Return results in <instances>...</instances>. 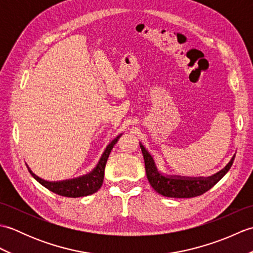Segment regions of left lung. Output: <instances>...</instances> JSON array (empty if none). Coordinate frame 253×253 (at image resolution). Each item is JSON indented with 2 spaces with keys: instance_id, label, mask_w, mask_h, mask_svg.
Listing matches in <instances>:
<instances>
[{
  "instance_id": "left-lung-1",
  "label": "left lung",
  "mask_w": 253,
  "mask_h": 253,
  "mask_svg": "<svg viewBox=\"0 0 253 253\" xmlns=\"http://www.w3.org/2000/svg\"><path fill=\"white\" fill-rule=\"evenodd\" d=\"M140 148L144 159V166L150 185L160 195L169 198H193L201 196L204 192L211 189L223 178L232 168L235 160V155L229 161V163L218 173L213 176L207 177H184V176H166L158 169L152 155L140 143Z\"/></svg>"
}]
</instances>
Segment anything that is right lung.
Here are the masks:
<instances>
[{
    "mask_svg": "<svg viewBox=\"0 0 253 253\" xmlns=\"http://www.w3.org/2000/svg\"><path fill=\"white\" fill-rule=\"evenodd\" d=\"M122 135H118L114 140H112L109 146L106 147L104 150L103 154L101 155L98 164L95 165V168L90 171V173L85 174L84 176H79L77 178L73 179H66V180H60V181H49L40 178L39 176H37L34 171L28 168L29 173L34 178L41 184L46 189L50 191L56 193V195H60L63 197H68V198H78V197H84L92 195V193L98 191L102 184H103V178H104V169L106 161L109 159V155L111 153V150L113 147L115 146L118 139H120Z\"/></svg>",
    "mask_w": 253,
    "mask_h": 253,
    "instance_id": "1",
    "label": "right lung"
}]
</instances>
